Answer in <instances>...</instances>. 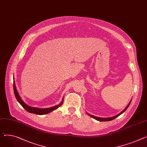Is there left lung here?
Here are the masks:
<instances>
[{
    "label": "left lung",
    "mask_w": 147,
    "mask_h": 147,
    "mask_svg": "<svg viewBox=\"0 0 147 147\" xmlns=\"http://www.w3.org/2000/svg\"><path fill=\"white\" fill-rule=\"evenodd\" d=\"M131 102V100L130 101V102L129 103V104H128V105H127V106L125 107V109H124L120 113H119L118 115H116V116H115L111 117V118H99V117H96V116H93V115H90V114L87 113V115H89L90 117H92V118H94V119H96V120H97V121H102V122H103V121H112V120H113V119L116 118L117 117H118L119 115H121L122 113H123L127 109H128V107H129V106Z\"/></svg>",
    "instance_id": "8db88e82"
}]
</instances>
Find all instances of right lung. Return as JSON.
Here are the masks:
<instances>
[{
    "label": "right lung",
    "mask_w": 147,
    "mask_h": 147,
    "mask_svg": "<svg viewBox=\"0 0 147 147\" xmlns=\"http://www.w3.org/2000/svg\"><path fill=\"white\" fill-rule=\"evenodd\" d=\"M13 90H14V93H15V96L16 97V99H17V100L18 101V102L21 104V105L24 107V108L28 111L29 113H34V114H36V115H45L47 113H50L55 109H57L58 107H59L60 106H61L63 103V100L64 99H63L61 102L58 104V105L54 106L53 107H48V108H44V109H41V108H38V107H31L29 106L28 105H26L21 99V96H19L18 90L16 89V85H15V83L13 81Z\"/></svg>",
    "instance_id": "right-lung-1"
}]
</instances>
